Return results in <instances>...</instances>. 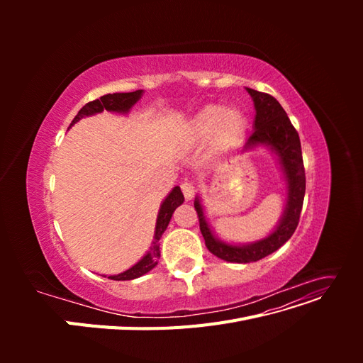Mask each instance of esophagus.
I'll list each match as a JSON object with an SVG mask.
<instances>
[{
    "mask_svg": "<svg viewBox=\"0 0 363 363\" xmlns=\"http://www.w3.org/2000/svg\"><path fill=\"white\" fill-rule=\"evenodd\" d=\"M182 191L186 200H192L194 199V194H195V186L191 182H184L182 183Z\"/></svg>",
    "mask_w": 363,
    "mask_h": 363,
    "instance_id": "1",
    "label": "esophagus"
}]
</instances>
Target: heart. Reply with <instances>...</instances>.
Returning <instances> with one entry per match:
<instances>
[{"mask_svg": "<svg viewBox=\"0 0 363 363\" xmlns=\"http://www.w3.org/2000/svg\"><path fill=\"white\" fill-rule=\"evenodd\" d=\"M245 125L247 119L240 108L208 104L189 119L186 131L195 140L204 139L212 133L218 145H228L242 135Z\"/></svg>", "mask_w": 363, "mask_h": 363, "instance_id": "obj_1", "label": "heart"}]
</instances>
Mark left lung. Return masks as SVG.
<instances>
[{"mask_svg": "<svg viewBox=\"0 0 363 363\" xmlns=\"http://www.w3.org/2000/svg\"><path fill=\"white\" fill-rule=\"evenodd\" d=\"M252 103H255V123L252 133L245 140L242 151L263 147L269 150L277 159L283 179L286 182V204L272 232L255 242L230 244L215 236L204 215L200 195L195 196V211L199 213L200 230L207 250L216 257L233 262L250 263L257 262L272 255L284 242H288L300 221V213L306 192V175L301 156L300 138L291 121L276 98L247 87Z\"/></svg>", "mask_w": 363, "mask_h": 363, "instance_id": "8db88e82", "label": "left lung"}]
</instances>
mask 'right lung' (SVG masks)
<instances>
[{"label":"right lung","instance_id":"obj_1","mask_svg":"<svg viewBox=\"0 0 363 363\" xmlns=\"http://www.w3.org/2000/svg\"><path fill=\"white\" fill-rule=\"evenodd\" d=\"M144 95V91L139 89L135 92H125V94H107L103 95L101 98H98L95 101L87 103L86 106H83L80 108V112L77 113V116L72 119V123L69 125V128L79 123L80 119L86 118V116H94L96 113H101L104 111L112 112V113H119V115H127L131 107H133L140 98ZM184 196L182 194L180 186H175V188L167 195L160 204L159 213H157V221H156V230H155V238H152V244L150 247V250L147 251V255L142 257L138 263H135L133 267L128 268L127 271L116 274V276H108L107 279L111 280H135L140 276H144L148 271H151L157 265V260L160 257V244L159 240L162 238V235L167 230L171 216L174 213L175 208H177L180 204H183Z\"/></svg>","mask_w":363,"mask_h":363}]
</instances>
